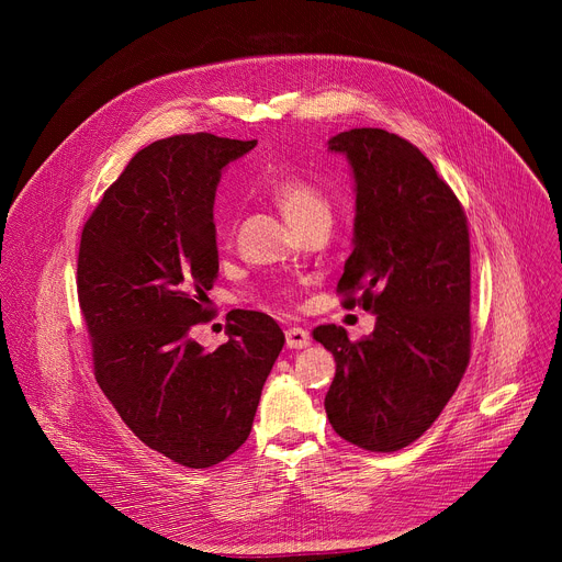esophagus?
I'll return each mask as SVG.
<instances>
[{"instance_id":"obj_1","label":"esophagus","mask_w":562,"mask_h":562,"mask_svg":"<svg viewBox=\"0 0 562 562\" xmlns=\"http://www.w3.org/2000/svg\"><path fill=\"white\" fill-rule=\"evenodd\" d=\"M284 337H286L289 348H307L310 346V333L303 330V328H296V326L286 328Z\"/></svg>"}]
</instances>
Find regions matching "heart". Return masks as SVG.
<instances>
[{"instance_id":"b5f03b06","label":"heart","mask_w":562,"mask_h":562,"mask_svg":"<svg viewBox=\"0 0 562 562\" xmlns=\"http://www.w3.org/2000/svg\"><path fill=\"white\" fill-rule=\"evenodd\" d=\"M266 193L280 206L284 218L296 229L312 218L330 216V200L307 177L296 172H278L266 182Z\"/></svg>"}]
</instances>
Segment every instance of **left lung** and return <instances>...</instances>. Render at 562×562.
<instances>
[{
	"label": "left lung",
	"mask_w": 562,
	"mask_h": 562,
	"mask_svg": "<svg viewBox=\"0 0 562 562\" xmlns=\"http://www.w3.org/2000/svg\"><path fill=\"white\" fill-rule=\"evenodd\" d=\"M328 150L346 155L356 177V248L337 293L375 314V328L358 341L335 323L314 328L337 362L326 412L350 445L392 453L432 426L469 364L467 216L419 147L396 134L350 130Z\"/></svg>",
	"instance_id": "obj_1"
}]
</instances>
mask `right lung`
Here are the masks:
<instances>
[{
  "mask_svg": "<svg viewBox=\"0 0 562 562\" xmlns=\"http://www.w3.org/2000/svg\"><path fill=\"white\" fill-rule=\"evenodd\" d=\"M255 145L206 132L147 145L81 232L77 293L98 385L143 445L191 469L248 439L284 346L278 323L250 310L227 314L216 350L189 337L212 314L221 170Z\"/></svg>",
  "mask_w": 562,
  "mask_h": 562,
  "instance_id": "right-lung-1",
  "label": "right lung"
}]
</instances>
